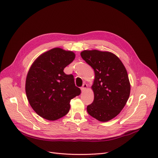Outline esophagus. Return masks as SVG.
<instances>
[{"label": "esophagus", "mask_w": 158, "mask_h": 158, "mask_svg": "<svg viewBox=\"0 0 158 158\" xmlns=\"http://www.w3.org/2000/svg\"><path fill=\"white\" fill-rule=\"evenodd\" d=\"M87 86H87V85L86 83H84L83 85V86L81 87V90L82 92H85L86 90V89H87Z\"/></svg>", "instance_id": "obj_1"}]
</instances>
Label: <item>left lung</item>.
Wrapping results in <instances>:
<instances>
[{"label": "left lung", "mask_w": 158, "mask_h": 158, "mask_svg": "<svg viewBox=\"0 0 158 158\" xmlns=\"http://www.w3.org/2000/svg\"><path fill=\"white\" fill-rule=\"evenodd\" d=\"M81 56L94 69L92 103L87 106L89 114L101 122L116 117L126 104L131 92L127 70L120 60L108 51L85 50Z\"/></svg>", "instance_id": "left-lung-1"}]
</instances>
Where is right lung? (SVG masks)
<instances>
[{"label": "right lung", "instance_id": "add662e5", "mask_svg": "<svg viewBox=\"0 0 158 158\" xmlns=\"http://www.w3.org/2000/svg\"><path fill=\"white\" fill-rule=\"evenodd\" d=\"M73 52L60 48L41 55L31 65L26 80V93L32 109L48 120H58L68 114L69 102L81 94L73 75L64 68L75 59Z\"/></svg>", "mask_w": 158, "mask_h": 158}]
</instances>
